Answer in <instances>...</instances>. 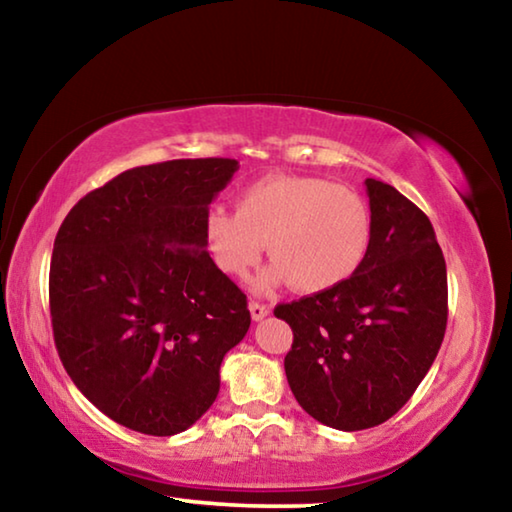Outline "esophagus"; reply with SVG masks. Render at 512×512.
Returning <instances> with one entry per match:
<instances>
[{"mask_svg":"<svg viewBox=\"0 0 512 512\" xmlns=\"http://www.w3.org/2000/svg\"><path fill=\"white\" fill-rule=\"evenodd\" d=\"M248 309H250V316H253V320H264L268 314H271V309L262 305V302H255V300L250 302Z\"/></svg>","mask_w":512,"mask_h":512,"instance_id":"1","label":"esophagus"}]
</instances>
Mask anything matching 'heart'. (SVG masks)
I'll use <instances>...</instances> for the list:
<instances>
[{"instance_id": "heart-1", "label": "heart", "mask_w": 512, "mask_h": 512, "mask_svg": "<svg viewBox=\"0 0 512 512\" xmlns=\"http://www.w3.org/2000/svg\"><path fill=\"white\" fill-rule=\"evenodd\" d=\"M203 232L223 273L244 280L268 244L273 264L259 277V291L291 282L302 293H323L359 271L370 250L372 221L368 203L352 187L275 173L241 189L237 212L212 207Z\"/></svg>"}]
</instances>
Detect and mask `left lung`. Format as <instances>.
Returning a JSON list of instances; mask_svg holds the SVG:
<instances>
[{
	"mask_svg": "<svg viewBox=\"0 0 512 512\" xmlns=\"http://www.w3.org/2000/svg\"><path fill=\"white\" fill-rule=\"evenodd\" d=\"M372 239L357 273L275 316L293 329L284 357L291 393L341 431L377 427L411 400L443 343L447 266L418 205L368 178Z\"/></svg>",
	"mask_w": 512,
	"mask_h": 512,
	"instance_id": "left-lung-1",
	"label": "left lung"
}]
</instances>
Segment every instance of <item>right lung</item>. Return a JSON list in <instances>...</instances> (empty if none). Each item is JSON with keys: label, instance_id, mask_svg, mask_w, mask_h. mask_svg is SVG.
Listing matches in <instances>:
<instances>
[{"label": "right lung", "instance_id": "add662e5", "mask_svg": "<svg viewBox=\"0 0 512 512\" xmlns=\"http://www.w3.org/2000/svg\"><path fill=\"white\" fill-rule=\"evenodd\" d=\"M230 158L135 167L76 203L49 271L58 357L124 427L173 436L214 404L221 361L250 327L246 296L212 262L205 214Z\"/></svg>", "mask_w": 512, "mask_h": 512}]
</instances>
